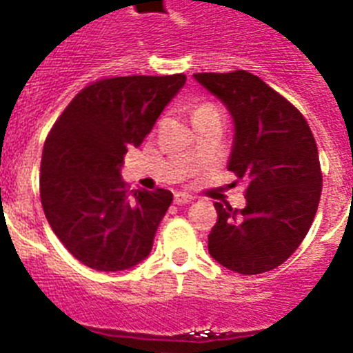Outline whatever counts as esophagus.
Listing matches in <instances>:
<instances>
[{
  "label": "esophagus",
  "instance_id": "34e87169",
  "mask_svg": "<svg viewBox=\"0 0 353 353\" xmlns=\"http://www.w3.org/2000/svg\"><path fill=\"white\" fill-rule=\"evenodd\" d=\"M174 202H176L177 205H186V203L193 202V196L188 195V193L184 192H177L176 195H174Z\"/></svg>",
  "mask_w": 353,
  "mask_h": 353
}]
</instances>
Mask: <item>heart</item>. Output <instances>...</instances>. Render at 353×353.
Returning a JSON list of instances; mask_svg holds the SVG:
<instances>
[{
    "mask_svg": "<svg viewBox=\"0 0 353 353\" xmlns=\"http://www.w3.org/2000/svg\"><path fill=\"white\" fill-rule=\"evenodd\" d=\"M207 110H216V108H214V106H210V104H202V106H199V108H196V110H195V113H196V111H207Z\"/></svg>",
    "mask_w": 353,
    "mask_h": 353,
    "instance_id": "b5f03b06",
    "label": "heart"
}]
</instances>
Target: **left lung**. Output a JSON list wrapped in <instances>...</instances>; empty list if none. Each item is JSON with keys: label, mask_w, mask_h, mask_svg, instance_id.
Returning a JSON list of instances; mask_svg holds the SVG:
<instances>
[{"label": "left lung", "mask_w": 353, "mask_h": 353, "mask_svg": "<svg viewBox=\"0 0 353 353\" xmlns=\"http://www.w3.org/2000/svg\"><path fill=\"white\" fill-rule=\"evenodd\" d=\"M235 123L228 170L247 183L243 209L216 202L209 254L242 275L281 266L314 223L322 192L317 144L303 114L252 72H196Z\"/></svg>", "instance_id": "8db88e82"}]
</instances>
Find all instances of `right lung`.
Segmentation results:
<instances>
[{
  "label": "right lung",
  "mask_w": 353,
  "mask_h": 353,
  "mask_svg": "<svg viewBox=\"0 0 353 353\" xmlns=\"http://www.w3.org/2000/svg\"><path fill=\"white\" fill-rule=\"evenodd\" d=\"M184 83V74L104 78L52 127L39 169L41 205L59 240L88 268L121 272L151 252L172 193H128L120 170L128 148L141 146Z\"/></svg>",
  "instance_id": "obj_1"
}]
</instances>
